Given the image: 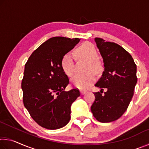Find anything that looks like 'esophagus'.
<instances>
[{
    "mask_svg": "<svg viewBox=\"0 0 149 149\" xmlns=\"http://www.w3.org/2000/svg\"><path fill=\"white\" fill-rule=\"evenodd\" d=\"M80 93H81V95H84V94H85V93H87V91H85V90H80Z\"/></svg>",
    "mask_w": 149,
    "mask_h": 149,
    "instance_id": "1",
    "label": "esophagus"
}]
</instances>
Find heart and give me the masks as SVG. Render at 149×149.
Returning a JSON list of instances; mask_svg holds the SVG:
<instances>
[{
	"instance_id": "obj_1",
	"label": "heart",
	"mask_w": 149,
	"mask_h": 149,
	"mask_svg": "<svg viewBox=\"0 0 149 149\" xmlns=\"http://www.w3.org/2000/svg\"><path fill=\"white\" fill-rule=\"evenodd\" d=\"M75 56L79 60H86L88 64L85 74H77L71 80L72 84L79 89H86L95 81L94 74H99L102 71L101 62L97 58L98 53L94 45L89 42H85L74 50ZM61 67L64 74L71 77L75 72V60L71 53H66L62 56Z\"/></svg>"
}]
</instances>
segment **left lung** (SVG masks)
I'll list each match as a JSON object with an SVG mask.
<instances>
[{"mask_svg":"<svg viewBox=\"0 0 149 149\" xmlns=\"http://www.w3.org/2000/svg\"><path fill=\"white\" fill-rule=\"evenodd\" d=\"M95 41L104 62V71L95 86L107 91L102 95L94 93L95 99L91 107L99 122L115 121L123 114L132 100L137 81V65L132 56L122 47L96 37Z\"/></svg>","mask_w":149,"mask_h":149,"instance_id":"left-lung-1","label":"left lung"}]
</instances>
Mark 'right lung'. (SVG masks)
Listing matches in <instances>:
<instances>
[{
  "label": "right lung",
  "mask_w": 149,
  "mask_h": 149,
  "mask_svg": "<svg viewBox=\"0 0 149 149\" xmlns=\"http://www.w3.org/2000/svg\"><path fill=\"white\" fill-rule=\"evenodd\" d=\"M80 39L52 37L33 52L25 64L22 82L24 107L38 124L48 130L63 127L70 120L71 105L80 93L65 91L69 79L61 60Z\"/></svg>",
  "instance_id": "add662e5"
}]
</instances>
